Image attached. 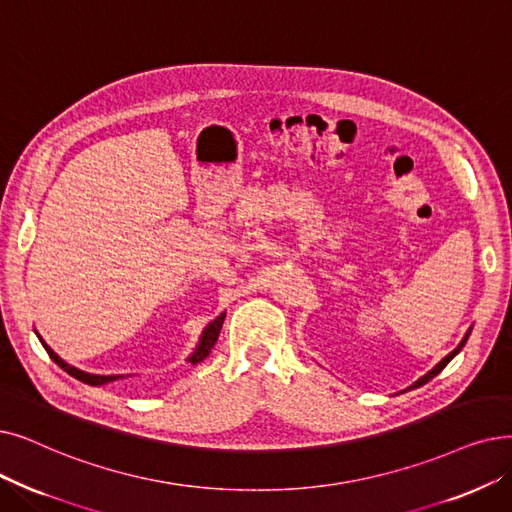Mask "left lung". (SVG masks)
<instances>
[{
  "label": "left lung",
  "instance_id": "1",
  "mask_svg": "<svg viewBox=\"0 0 512 512\" xmlns=\"http://www.w3.org/2000/svg\"><path fill=\"white\" fill-rule=\"evenodd\" d=\"M469 335H471V330H469V332H466V335H464V339L460 341V345H458V347H456V349H454V351H452L450 355H446V358H443V360H441V362H439V364H437V366H435V368H433L431 372H427L425 376H422V379H418V381H416V383H414V385H412L410 389H416V387H422V385H425V383H429V381L433 379V376H437V374H439V372H441L443 368H446V366H448V364L452 362V358H454V355H456V353H458V351H460V349L464 347V343H466V339H469Z\"/></svg>",
  "mask_w": 512,
  "mask_h": 512
}]
</instances>
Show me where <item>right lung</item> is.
Here are the masks:
<instances>
[{
  "mask_svg": "<svg viewBox=\"0 0 512 512\" xmlns=\"http://www.w3.org/2000/svg\"><path fill=\"white\" fill-rule=\"evenodd\" d=\"M224 320H226V314H221V316H217L207 328H205V332H203V337H201V343H198V347H196V351L190 355L188 358V362L194 366V364H198V362H203L207 355L211 353V349H213V345L217 343V337H219V332H221V326H224ZM39 341H41V345L46 347V351H48V355L50 358L64 370V372H69L71 376H75L77 381H81V383H87V385H94V387H98V385H106V383H113V381H117V379H123V376H117V374H108V376H102V374H90V372H83V370H79V368H75V366H71V364H66L64 360H60L58 355L46 345V341H43L41 337H39Z\"/></svg>",
  "mask_w": 512,
  "mask_h": 512,
  "instance_id": "add662e5",
  "label": "right lung"
}]
</instances>
